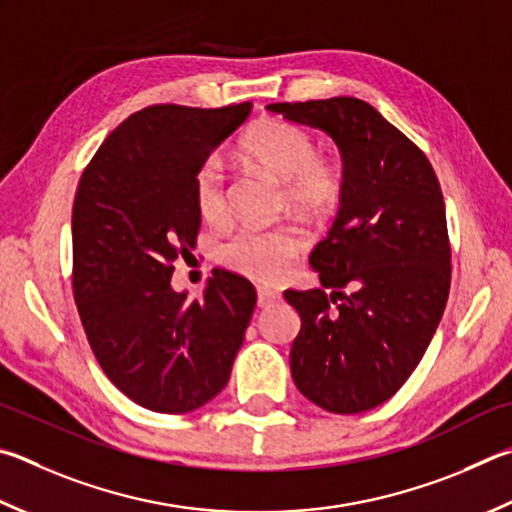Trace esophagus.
I'll use <instances>...</instances> for the list:
<instances>
[{
	"mask_svg": "<svg viewBox=\"0 0 512 512\" xmlns=\"http://www.w3.org/2000/svg\"><path fill=\"white\" fill-rule=\"evenodd\" d=\"M282 300V295L277 291H271V288H257V306L259 309H268Z\"/></svg>",
	"mask_w": 512,
	"mask_h": 512,
	"instance_id": "esophagus-1",
	"label": "esophagus"
}]
</instances>
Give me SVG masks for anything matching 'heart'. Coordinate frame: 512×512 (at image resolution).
<instances>
[{
    "label": "heart",
    "mask_w": 512,
    "mask_h": 512,
    "mask_svg": "<svg viewBox=\"0 0 512 512\" xmlns=\"http://www.w3.org/2000/svg\"><path fill=\"white\" fill-rule=\"evenodd\" d=\"M241 154L262 167L280 183L288 206L309 217H324L336 208L342 192L338 165L318 154L313 136L300 125L282 118H262L241 138ZM194 206L203 221L221 224L228 217L226 174L217 156L203 161L194 174ZM306 248L300 226L273 230L246 228L221 250V259L232 271L255 282H280Z\"/></svg>",
    "instance_id": "b5f03b06"
}]
</instances>
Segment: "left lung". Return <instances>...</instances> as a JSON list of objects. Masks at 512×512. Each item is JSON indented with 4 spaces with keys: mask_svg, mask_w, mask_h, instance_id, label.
<instances>
[{
    "mask_svg": "<svg viewBox=\"0 0 512 512\" xmlns=\"http://www.w3.org/2000/svg\"><path fill=\"white\" fill-rule=\"evenodd\" d=\"M266 109L331 136L345 167L338 217L309 257L331 295L322 288L284 291L302 320L291 376L322 410H374L412 376L448 302L450 244L439 179L427 156L365 100L340 96Z\"/></svg>",
    "mask_w": 512,
    "mask_h": 512,
    "instance_id": "8db88e82",
    "label": "left lung"
}]
</instances>
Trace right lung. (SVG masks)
<instances>
[{
	"mask_svg": "<svg viewBox=\"0 0 512 512\" xmlns=\"http://www.w3.org/2000/svg\"><path fill=\"white\" fill-rule=\"evenodd\" d=\"M253 105H154L100 145L73 201V297L102 371L134 403L185 414L230 378L255 309L246 277L212 273L201 300L174 291L172 271L197 246V167Z\"/></svg>",
	"mask_w": 512,
	"mask_h": 512,
	"instance_id": "add662e5",
	"label": "right lung"
}]
</instances>
